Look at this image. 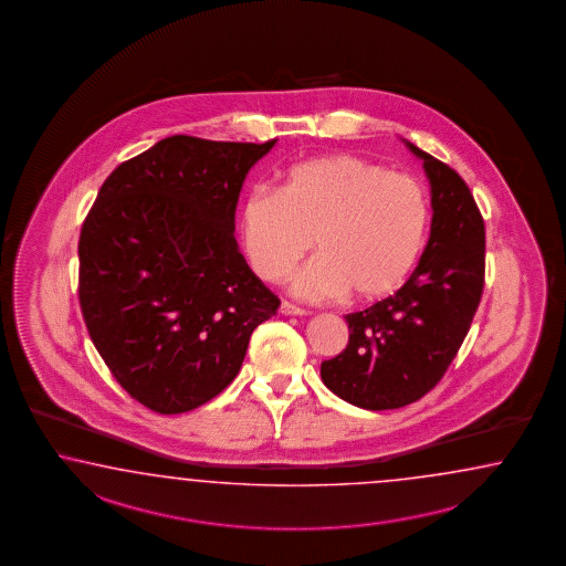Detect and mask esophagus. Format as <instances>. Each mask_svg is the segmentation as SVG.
<instances>
[{
    "label": "esophagus",
    "instance_id": "esophagus-1",
    "mask_svg": "<svg viewBox=\"0 0 566 566\" xmlns=\"http://www.w3.org/2000/svg\"><path fill=\"white\" fill-rule=\"evenodd\" d=\"M280 313H282V315H292V317L306 315V311H304V308L296 306V304L289 303V301H282V303H280Z\"/></svg>",
    "mask_w": 566,
    "mask_h": 566
}]
</instances>
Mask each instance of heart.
Returning <instances> with one entry per match:
<instances>
[{"label":"heart","mask_w":566,"mask_h":566,"mask_svg":"<svg viewBox=\"0 0 566 566\" xmlns=\"http://www.w3.org/2000/svg\"><path fill=\"white\" fill-rule=\"evenodd\" d=\"M239 237L253 272L280 282L313 248L292 289L306 301L373 303L399 289L429 231L421 181L358 155L337 153L290 166L277 190L253 188L239 207Z\"/></svg>","instance_id":"heart-1"}]
</instances>
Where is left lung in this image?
Wrapping results in <instances>:
<instances>
[{
    "label": "left lung",
    "instance_id": "8db88e82",
    "mask_svg": "<svg viewBox=\"0 0 566 566\" xmlns=\"http://www.w3.org/2000/svg\"><path fill=\"white\" fill-rule=\"evenodd\" d=\"M431 184V233L411 277L392 296L345 315L349 342L321 364L339 399L385 411L411 405L438 385L481 303L484 222L467 181L405 140Z\"/></svg>",
    "mask_w": 566,
    "mask_h": 566
}]
</instances>
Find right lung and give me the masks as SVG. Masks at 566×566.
<instances>
[{"instance_id":"obj_1","label":"right lung","mask_w":566,"mask_h":566,"mask_svg":"<svg viewBox=\"0 0 566 566\" xmlns=\"http://www.w3.org/2000/svg\"><path fill=\"white\" fill-rule=\"evenodd\" d=\"M274 145L164 138L112 171L83 221L85 327L116 382L155 413L214 399L276 315L233 234L249 169Z\"/></svg>"}]
</instances>
